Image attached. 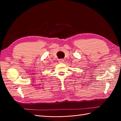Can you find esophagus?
<instances>
[{
  "label": "esophagus",
  "instance_id": "obj_1",
  "mask_svg": "<svg viewBox=\"0 0 121 121\" xmlns=\"http://www.w3.org/2000/svg\"><path fill=\"white\" fill-rule=\"evenodd\" d=\"M64 61V60L63 59H60L58 60V62H59L60 63H63Z\"/></svg>",
  "mask_w": 121,
  "mask_h": 121
}]
</instances>
